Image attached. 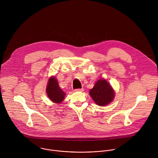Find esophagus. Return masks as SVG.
Instances as JSON below:
<instances>
[{
    "label": "esophagus",
    "instance_id": "34e87169",
    "mask_svg": "<svg viewBox=\"0 0 158 158\" xmlns=\"http://www.w3.org/2000/svg\"><path fill=\"white\" fill-rule=\"evenodd\" d=\"M74 91H76V92H82V91H84V89L83 88H81V89H75Z\"/></svg>",
    "mask_w": 158,
    "mask_h": 158
}]
</instances>
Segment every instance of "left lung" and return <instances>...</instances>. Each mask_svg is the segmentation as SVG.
I'll return each mask as SVG.
<instances>
[{"instance_id": "1", "label": "left lung", "mask_w": 158, "mask_h": 158, "mask_svg": "<svg viewBox=\"0 0 158 158\" xmlns=\"http://www.w3.org/2000/svg\"><path fill=\"white\" fill-rule=\"evenodd\" d=\"M89 94L96 104L100 106L109 104L115 96L113 89L104 79H99L96 82L94 87L90 90Z\"/></svg>"}]
</instances>
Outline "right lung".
Returning a JSON list of instances; mask_svg holds the SVG:
<instances>
[{
  "label": "right lung",
  "instance_id": "obj_1",
  "mask_svg": "<svg viewBox=\"0 0 158 158\" xmlns=\"http://www.w3.org/2000/svg\"><path fill=\"white\" fill-rule=\"evenodd\" d=\"M46 93L49 99L54 103L60 104L64 100L65 93L59 86L57 80L53 76L49 79L46 87Z\"/></svg>",
  "mask_w": 158,
  "mask_h": 158
}]
</instances>
